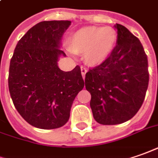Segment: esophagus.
<instances>
[{
    "mask_svg": "<svg viewBox=\"0 0 158 158\" xmlns=\"http://www.w3.org/2000/svg\"><path fill=\"white\" fill-rule=\"evenodd\" d=\"M87 73V69L85 67H84V66H81V73H82V76H83L84 79L85 77V73Z\"/></svg>",
    "mask_w": 158,
    "mask_h": 158,
    "instance_id": "1",
    "label": "esophagus"
}]
</instances>
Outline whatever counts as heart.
Wrapping results in <instances>:
<instances>
[{
  "label": "heart",
  "mask_w": 158,
  "mask_h": 158,
  "mask_svg": "<svg viewBox=\"0 0 158 158\" xmlns=\"http://www.w3.org/2000/svg\"><path fill=\"white\" fill-rule=\"evenodd\" d=\"M118 34L110 27H86L71 35L68 49L73 53H84L85 62L98 65L115 49Z\"/></svg>",
  "instance_id": "obj_1"
}]
</instances>
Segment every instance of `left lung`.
<instances>
[{"label":"left lung","mask_w":158,"mask_h":158,"mask_svg":"<svg viewBox=\"0 0 158 158\" xmlns=\"http://www.w3.org/2000/svg\"><path fill=\"white\" fill-rule=\"evenodd\" d=\"M118 43L110 56L85 74L94 119L105 125L132 118L142 106L149 85L148 60L140 40L116 24Z\"/></svg>","instance_id":"1"}]
</instances>
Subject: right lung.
<instances>
[{
  "label": "right lung",
  "mask_w": 158,
  "mask_h": 158,
  "mask_svg": "<svg viewBox=\"0 0 158 158\" xmlns=\"http://www.w3.org/2000/svg\"><path fill=\"white\" fill-rule=\"evenodd\" d=\"M70 20L41 21L30 28L16 45L8 74V88L16 110L34 127L60 128L85 82L80 67L64 72L58 60L65 53L61 39Z\"/></svg>",
  "instance_id": "add662e5"
}]
</instances>
